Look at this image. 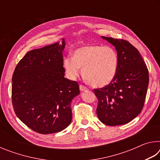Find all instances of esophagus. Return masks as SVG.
Masks as SVG:
<instances>
[{
	"label": "esophagus",
	"instance_id": "34e87169",
	"mask_svg": "<svg viewBox=\"0 0 160 160\" xmlns=\"http://www.w3.org/2000/svg\"><path fill=\"white\" fill-rule=\"evenodd\" d=\"M80 91H86V90H88V89L86 88V87H85L84 85H80Z\"/></svg>",
	"mask_w": 160,
	"mask_h": 160
}]
</instances>
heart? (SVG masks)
<instances>
[{
  "instance_id": "heart-1",
  "label": "heart",
  "mask_w": 160,
  "mask_h": 160,
  "mask_svg": "<svg viewBox=\"0 0 160 160\" xmlns=\"http://www.w3.org/2000/svg\"><path fill=\"white\" fill-rule=\"evenodd\" d=\"M118 63V53L113 48L88 45L76 48L73 56L65 57L63 65L69 79L75 80L79 76L82 68L87 82L95 88H102L115 78Z\"/></svg>"
}]
</instances>
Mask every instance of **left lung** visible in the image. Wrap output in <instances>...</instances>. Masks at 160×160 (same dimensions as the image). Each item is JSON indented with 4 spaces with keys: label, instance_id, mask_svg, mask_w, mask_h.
<instances>
[{
    "label": "left lung",
    "instance_id": "1",
    "mask_svg": "<svg viewBox=\"0 0 160 160\" xmlns=\"http://www.w3.org/2000/svg\"><path fill=\"white\" fill-rule=\"evenodd\" d=\"M102 38L115 47L119 63L112 82L94 90L98 99L97 114L105 125H123L141 112L149 84L148 70L138 50L128 42Z\"/></svg>",
    "mask_w": 160,
    "mask_h": 160
}]
</instances>
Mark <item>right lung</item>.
<instances>
[{
    "label": "right lung",
    "mask_w": 160,
    "mask_h": 160,
    "mask_svg": "<svg viewBox=\"0 0 160 160\" xmlns=\"http://www.w3.org/2000/svg\"><path fill=\"white\" fill-rule=\"evenodd\" d=\"M61 44L29 51L12 78V102L18 117L39 133L63 131L72 121L71 102L80 94L76 81L65 78Z\"/></svg>",
    "instance_id": "obj_1"
}]
</instances>
